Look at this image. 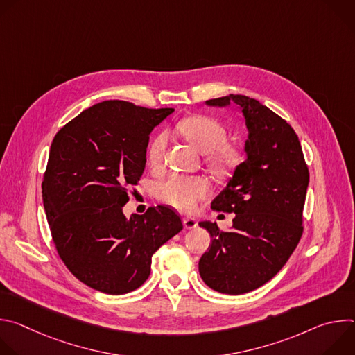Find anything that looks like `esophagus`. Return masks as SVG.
I'll return each instance as SVG.
<instances>
[{
    "instance_id": "obj_1",
    "label": "esophagus",
    "mask_w": 355,
    "mask_h": 355,
    "mask_svg": "<svg viewBox=\"0 0 355 355\" xmlns=\"http://www.w3.org/2000/svg\"><path fill=\"white\" fill-rule=\"evenodd\" d=\"M182 225H184L185 229H195L198 226L196 220L193 218H188V216L182 219Z\"/></svg>"
}]
</instances>
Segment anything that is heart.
Masks as SVG:
<instances>
[{"label": "heart", "mask_w": 355, "mask_h": 355, "mask_svg": "<svg viewBox=\"0 0 355 355\" xmlns=\"http://www.w3.org/2000/svg\"><path fill=\"white\" fill-rule=\"evenodd\" d=\"M177 129L199 153L209 156V162L216 170L226 171L236 163L237 153L232 147L223 144L226 140V130L216 119L195 115L182 119ZM166 144V135H159L150 143L147 159L151 166H159L162 163ZM208 193L209 184L205 178L200 177L171 175L159 185V198L166 204L181 211L192 209L196 202L204 199Z\"/></svg>", "instance_id": "1"}]
</instances>
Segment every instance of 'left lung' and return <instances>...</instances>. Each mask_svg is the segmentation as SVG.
I'll return each mask as SVG.
<instances>
[{
	"label": "left lung",
	"mask_w": 355,
	"mask_h": 355,
	"mask_svg": "<svg viewBox=\"0 0 355 355\" xmlns=\"http://www.w3.org/2000/svg\"><path fill=\"white\" fill-rule=\"evenodd\" d=\"M205 104L236 105L248 132L245 160L212 200L214 211L234 214L233 226L222 232L199 222L212 237L199 260L200 278L214 291L240 295L275 277L296 248L309 171L295 130L257 99L230 94Z\"/></svg>",
	"instance_id": "8db88e82"
}]
</instances>
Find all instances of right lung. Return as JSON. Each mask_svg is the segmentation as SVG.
Instances as JSON below:
<instances>
[{
	"label": "right lung",
	"mask_w": 355,
	"mask_h": 355,
	"mask_svg": "<svg viewBox=\"0 0 355 355\" xmlns=\"http://www.w3.org/2000/svg\"><path fill=\"white\" fill-rule=\"evenodd\" d=\"M173 112L104 101L63 126L50 146L42 181L50 232L66 267L96 291L122 295L141 286L151 256L182 230L163 205L123 214L126 187L146 167L148 136Z\"/></svg>",
	"instance_id": "1"
}]
</instances>
